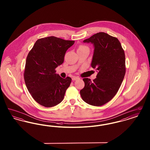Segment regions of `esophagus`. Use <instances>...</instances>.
<instances>
[{
	"instance_id": "34e87169",
	"label": "esophagus",
	"mask_w": 150,
	"mask_h": 150,
	"mask_svg": "<svg viewBox=\"0 0 150 150\" xmlns=\"http://www.w3.org/2000/svg\"><path fill=\"white\" fill-rule=\"evenodd\" d=\"M78 77H73L72 78V80H73V81H75V80H78L79 79Z\"/></svg>"
}]
</instances>
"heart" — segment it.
<instances>
[{"instance_id": "1", "label": "heart", "mask_w": 150, "mask_h": 150, "mask_svg": "<svg viewBox=\"0 0 150 150\" xmlns=\"http://www.w3.org/2000/svg\"><path fill=\"white\" fill-rule=\"evenodd\" d=\"M79 50H83V49H89L86 46H84V45H81L79 48Z\"/></svg>"}]
</instances>
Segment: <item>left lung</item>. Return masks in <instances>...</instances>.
<instances>
[{"label":"left lung","instance_id":"1","mask_svg":"<svg viewBox=\"0 0 150 150\" xmlns=\"http://www.w3.org/2000/svg\"><path fill=\"white\" fill-rule=\"evenodd\" d=\"M83 42L93 44L91 66L98 74L93 81L83 79L85 86L80 93L88 104L102 106L113 98L121 86L126 71L124 51L116 38L103 32Z\"/></svg>","mask_w":150,"mask_h":150}]
</instances>
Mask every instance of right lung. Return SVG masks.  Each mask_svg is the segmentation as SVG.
I'll use <instances>...</instances> for the list:
<instances>
[{"label":"right lung","instance_id":"right-lung-1","mask_svg":"<svg viewBox=\"0 0 150 150\" xmlns=\"http://www.w3.org/2000/svg\"><path fill=\"white\" fill-rule=\"evenodd\" d=\"M74 43L49 36L36 40L29 52L24 80L29 93L40 105L53 107L64 100L71 78H62L55 69L63 64L66 52Z\"/></svg>","mask_w":150,"mask_h":150}]
</instances>
